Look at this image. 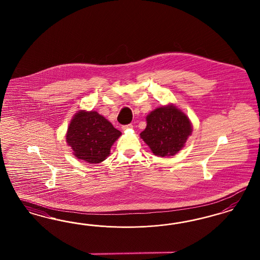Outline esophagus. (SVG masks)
<instances>
[{
    "label": "esophagus",
    "mask_w": 260,
    "mask_h": 260,
    "mask_svg": "<svg viewBox=\"0 0 260 260\" xmlns=\"http://www.w3.org/2000/svg\"><path fill=\"white\" fill-rule=\"evenodd\" d=\"M133 125L132 124H128V125H125V126H122V129H127V128H133Z\"/></svg>",
    "instance_id": "obj_1"
}]
</instances>
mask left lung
Instances as JSON below:
<instances>
[{"mask_svg": "<svg viewBox=\"0 0 260 260\" xmlns=\"http://www.w3.org/2000/svg\"><path fill=\"white\" fill-rule=\"evenodd\" d=\"M192 128L189 118L173 106L161 107L147 116L140 137L157 156H171L184 147Z\"/></svg>", "mask_w": 260, "mask_h": 260, "instance_id": "8db88e82", "label": "left lung"}]
</instances>
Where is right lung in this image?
Here are the masks:
<instances>
[{
	"label": "right lung",
	"mask_w": 260,
	"mask_h": 260,
	"mask_svg": "<svg viewBox=\"0 0 260 260\" xmlns=\"http://www.w3.org/2000/svg\"><path fill=\"white\" fill-rule=\"evenodd\" d=\"M121 132L96 111L80 110L71 120L67 142L76 157L87 163H100L110 154Z\"/></svg>",
	"instance_id": "right-lung-1"
}]
</instances>
